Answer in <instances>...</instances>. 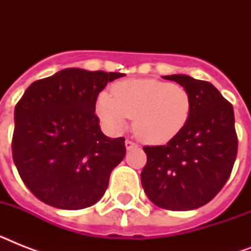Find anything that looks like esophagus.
Masks as SVG:
<instances>
[{
    "label": "esophagus",
    "mask_w": 251,
    "mask_h": 251,
    "mask_svg": "<svg viewBox=\"0 0 251 251\" xmlns=\"http://www.w3.org/2000/svg\"><path fill=\"white\" fill-rule=\"evenodd\" d=\"M125 146H126V150H133V149H137L138 147L137 143H134V142L130 141V139H126Z\"/></svg>",
    "instance_id": "1"
}]
</instances>
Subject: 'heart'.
Returning <instances> with one entry per match:
<instances>
[{
    "instance_id": "obj_1",
    "label": "heart",
    "mask_w": 251,
    "mask_h": 251,
    "mask_svg": "<svg viewBox=\"0 0 251 251\" xmlns=\"http://www.w3.org/2000/svg\"><path fill=\"white\" fill-rule=\"evenodd\" d=\"M113 94L104 91L96 102V112L104 126L116 133L129 118H134L135 135L151 145L171 141L190 116V95L178 84L131 79L116 84Z\"/></svg>"
}]
</instances>
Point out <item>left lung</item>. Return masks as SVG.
Wrapping results in <instances>:
<instances>
[{"label":"left lung","mask_w":251,"mask_h":251,"mask_svg":"<svg viewBox=\"0 0 251 251\" xmlns=\"http://www.w3.org/2000/svg\"><path fill=\"white\" fill-rule=\"evenodd\" d=\"M190 95L186 125L164 146H146L141 173L150 201L171 211L195 210L226 185L237 156L233 106L210 82L167 75Z\"/></svg>","instance_id":"obj_1"}]
</instances>
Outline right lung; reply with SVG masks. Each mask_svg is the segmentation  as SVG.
Masks as SVG:
<instances>
[{"instance_id": "right-lung-1", "label": "right lung", "mask_w": 251, "mask_h": 251, "mask_svg": "<svg viewBox=\"0 0 251 251\" xmlns=\"http://www.w3.org/2000/svg\"><path fill=\"white\" fill-rule=\"evenodd\" d=\"M121 73L64 69L36 80L14 112L13 159L36 198L62 210L98 202L125 157V138L104 135L95 114L99 94Z\"/></svg>"}]
</instances>
